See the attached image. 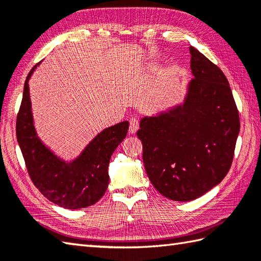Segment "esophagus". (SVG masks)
<instances>
[{"instance_id":"34e87169","label":"esophagus","mask_w":261,"mask_h":261,"mask_svg":"<svg viewBox=\"0 0 261 261\" xmlns=\"http://www.w3.org/2000/svg\"><path fill=\"white\" fill-rule=\"evenodd\" d=\"M138 129H139V120L137 118H131L129 123V132L130 134H136Z\"/></svg>"}]
</instances>
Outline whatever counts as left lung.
I'll list each match as a JSON object with an SVG mask.
<instances>
[{
	"instance_id": "obj_1",
	"label": "left lung",
	"mask_w": 261,
	"mask_h": 261,
	"mask_svg": "<svg viewBox=\"0 0 261 261\" xmlns=\"http://www.w3.org/2000/svg\"><path fill=\"white\" fill-rule=\"evenodd\" d=\"M194 79L181 105L143 118L142 142L147 175L169 199L193 201L221 182L232 165L240 119L223 71L194 47Z\"/></svg>"
}]
</instances>
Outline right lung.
I'll return each mask as SVG.
<instances>
[{"mask_svg": "<svg viewBox=\"0 0 261 261\" xmlns=\"http://www.w3.org/2000/svg\"><path fill=\"white\" fill-rule=\"evenodd\" d=\"M38 65L28 74L16 116V139L28 173L35 186L50 202L69 210L91 206L107 191L110 158L125 138L129 122L104 129L79 157L71 163H65L40 141L33 125L28 82Z\"/></svg>", "mask_w": 261, "mask_h": 261, "instance_id": "right-lung-1", "label": "right lung"}]
</instances>
